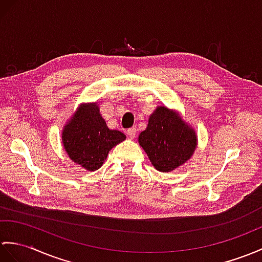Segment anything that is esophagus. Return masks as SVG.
I'll list each match as a JSON object with an SVG mask.
<instances>
[{"mask_svg": "<svg viewBox=\"0 0 262 262\" xmlns=\"http://www.w3.org/2000/svg\"><path fill=\"white\" fill-rule=\"evenodd\" d=\"M136 128L135 127H132V128H128L127 129V136H128L130 139H133L134 137L136 136Z\"/></svg>", "mask_w": 262, "mask_h": 262, "instance_id": "esophagus-1", "label": "esophagus"}]
</instances>
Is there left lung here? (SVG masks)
I'll list each match as a JSON object with an SVG mask.
<instances>
[{"mask_svg": "<svg viewBox=\"0 0 262 262\" xmlns=\"http://www.w3.org/2000/svg\"><path fill=\"white\" fill-rule=\"evenodd\" d=\"M196 134L174 111L159 106L138 143L159 171L172 172L191 159L196 148Z\"/></svg>", "mask_w": 262, "mask_h": 262, "instance_id": "obj_1", "label": "left lung"}]
</instances>
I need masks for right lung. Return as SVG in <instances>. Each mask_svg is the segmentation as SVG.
Returning <instances> with one entry per match:
<instances>
[{"instance_id":"right-lung-1","label":"right lung","mask_w":262,"mask_h":262,"mask_svg":"<svg viewBox=\"0 0 262 262\" xmlns=\"http://www.w3.org/2000/svg\"><path fill=\"white\" fill-rule=\"evenodd\" d=\"M123 133L108 128L98 103H82L63 127L62 143L70 159L93 172L98 169L114 146L125 141Z\"/></svg>"}]
</instances>
